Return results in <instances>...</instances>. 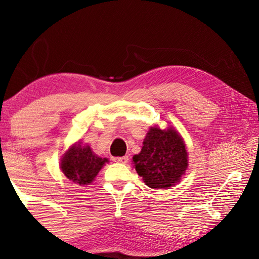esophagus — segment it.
<instances>
[{"label":"esophagus","mask_w":259,"mask_h":259,"mask_svg":"<svg viewBox=\"0 0 259 259\" xmlns=\"http://www.w3.org/2000/svg\"><path fill=\"white\" fill-rule=\"evenodd\" d=\"M128 160H129L128 156H123V157H118L117 158V161L120 162V163H126V162H128Z\"/></svg>","instance_id":"obj_1"}]
</instances>
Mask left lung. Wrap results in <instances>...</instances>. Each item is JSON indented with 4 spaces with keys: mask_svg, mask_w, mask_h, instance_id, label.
<instances>
[{
    "mask_svg": "<svg viewBox=\"0 0 259 259\" xmlns=\"http://www.w3.org/2000/svg\"><path fill=\"white\" fill-rule=\"evenodd\" d=\"M136 171L153 189L169 188L179 183L188 168V152L180 134L172 126H151L138 155L133 157Z\"/></svg>",
    "mask_w": 259,
    "mask_h": 259,
    "instance_id": "left-lung-1",
    "label": "left lung"
}]
</instances>
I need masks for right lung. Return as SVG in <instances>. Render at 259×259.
Returning <instances> with one entry per match:
<instances>
[{
    "label": "right lung",
    "mask_w": 259,
    "mask_h": 259,
    "mask_svg": "<svg viewBox=\"0 0 259 259\" xmlns=\"http://www.w3.org/2000/svg\"><path fill=\"white\" fill-rule=\"evenodd\" d=\"M108 162L107 158L97 156L89 145L76 142L61 158V168L65 177L80 186L91 184L101 168Z\"/></svg>",
    "instance_id": "obj_1"
}]
</instances>
